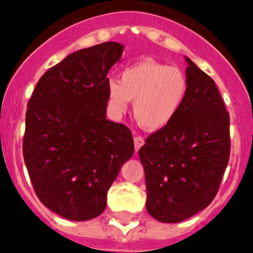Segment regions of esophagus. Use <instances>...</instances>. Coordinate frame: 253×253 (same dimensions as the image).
I'll return each mask as SVG.
<instances>
[{
	"instance_id": "34e87169",
	"label": "esophagus",
	"mask_w": 253,
	"mask_h": 253,
	"mask_svg": "<svg viewBox=\"0 0 253 253\" xmlns=\"http://www.w3.org/2000/svg\"><path fill=\"white\" fill-rule=\"evenodd\" d=\"M144 144H145V140H144V137H140V136H136L134 139V145H135V151H139L140 150V147H141V146H144Z\"/></svg>"
}]
</instances>
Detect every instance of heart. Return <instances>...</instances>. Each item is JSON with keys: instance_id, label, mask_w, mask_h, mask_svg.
<instances>
[{"instance_id": "obj_1", "label": "heart", "mask_w": 253, "mask_h": 253, "mask_svg": "<svg viewBox=\"0 0 253 253\" xmlns=\"http://www.w3.org/2000/svg\"><path fill=\"white\" fill-rule=\"evenodd\" d=\"M187 79L176 67L144 59L121 73V83H107V100L112 111L122 114L134 101V116L148 131H157L173 122L187 95Z\"/></svg>"}]
</instances>
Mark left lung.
<instances>
[{"label": "left lung", "mask_w": 253, "mask_h": 253, "mask_svg": "<svg viewBox=\"0 0 253 253\" xmlns=\"http://www.w3.org/2000/svg\"><path fill=\"white\" fill-rule=\"evenodd\" d=\"M187 95L171 123L139 150L146 210L162 223H179L205 210L219 189L230 156L229 113L212 78L189 57Z\"/></svg>", "instance_id": "8db88e82"}]
</instances>
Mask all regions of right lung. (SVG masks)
<instances>
[{
	"label": "right lung",
	"instance_id": "1",
	"mask_svg": "<svg viewBox=\"0 0 253 253\" xmlns=\"http://www.w3.org/2000/svg\"><path fill=\"white\" fill-rule=\"evenodd\" d=\"M124 46L75 51L36 84L28 103L23 156L36 195L61 217H98L107 192L134 155L129 127L106 118L107 74Z\"/></svg>",
	"mask_w": 253,
	"mask_h": 253
}]
</instances>
